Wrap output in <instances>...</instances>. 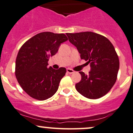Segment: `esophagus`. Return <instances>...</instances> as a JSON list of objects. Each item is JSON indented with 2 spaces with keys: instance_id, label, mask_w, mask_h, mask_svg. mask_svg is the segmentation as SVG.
<instances>
[{
  "instance_id": "esophagus-1",
  "label": "esophagus",
  "mask_w": 133,
  "mask_h": 133,
  "mask_svg": "<svg viewBox=\"0 0 133 133\" xmlns=\"http://www.w3.org/2000/svg\"><path fill=\"white\" fill-rule=\"evenodd\" d=\"M66 71L68 72L69 74H72V73H73L75 72L72 69H71V68H67L66 69Z\"/></svg>"
}]
</instances>
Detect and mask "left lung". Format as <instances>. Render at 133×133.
I'll return each instance as SVG.
<instances>
[{
	"mask_svg": "<svg viewBox=\"0 0 133 133\" xmlns=\"http://www.w3.org/2000/svg\"><path fill=\"white\" fill-rule=\"evenodd\" d=\"M82 59L90 64L89 74L79 71L82 79L75 85L78 93L89 99H98L115 85L119 62L113 44L104 36L91 32L66 34Z\"/></svg>",
	"mask_w": 133,
	"mask_h": 133,
	"instance_id": "obj_1",
	"label": "left lung"
}]
</instances>
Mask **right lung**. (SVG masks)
I'll list each match as a JSON object with an SVG mask.
<instances>
[{"instance_id":"obj_1","label":"right lung","mask_w":133,"mask_h":133,"mask_svg":"<svg viewBox=\"0 0 133 133\" xmlns=\"http://www.w3.org/2000/svg\"><path fill=\"white\" fill-rule=\"evenodd\" d=\"M66 40L68 38L63 34L42 32L20 48L15 62V76L30 96L45 100L57 92L66 70L63 67L58 70L48 67V58L57 54L61 43Z\"/></svg>"}]
</instances>
